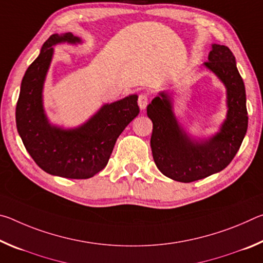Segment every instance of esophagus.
<instances>
[{
	"mask_svg": "<svg viewBox=\"0 0 263 263\" xmlns=\"http://www.w3.org/2000/svg\"><path fill=\"white\" fill-rule=\"evenodd\" d=\"M138 104H139V108L141 110L146 109V106L148 104V96L146 94H140L139 99H138Z\"/></svg>",
	"mask_w": 263,
	"mask_h": 263,
	"instance_id": "1",
	"label": "esophagus"
}]
</instances>
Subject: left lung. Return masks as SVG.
<instances>
[{
  "label": "left lung",
  "instance_id": "obj_1",
  "mask_svg": "<svg viewBox=\"0 0 263 263\" xmlns=\"http://www.w3.org/2000/svg\"><path fill=\"white\" fill-rule=\"evenodd\" d=\"M203 66L226 89V117L216 133L197 137L186 131L175 115L174 100L168 91H160L147 105V116L153 123L151 148L154 162L164 176L183 183L228 167L248 126L246 90L233 53L224 45L212 44Z\"/></svg>",
  "mask_w": 263,
  "mask_h": 263
}]
</instances>
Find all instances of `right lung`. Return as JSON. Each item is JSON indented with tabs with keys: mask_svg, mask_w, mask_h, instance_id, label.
<instances>
[{
	"mask_svg": "<svg viewBox=\"0 0 263 263\" xmlns=\"http://www.w3.org/2000/svg\"><path fill=\"white\" fill-rule=\"evenodd\" d=\"M84 43L72 32L52 34L22 80L16 106V126L31 158L48 174L66 179H89L110 159L116 140L139 114L138 95L104 103L86 122L74 127L53 124L44 106V84L60 44Z\"/></svg>",
	"mask_w": 263,
	"mask_h": 263,
	"instance_id": "1",
	"label": "right lung"
}]
</instances>
